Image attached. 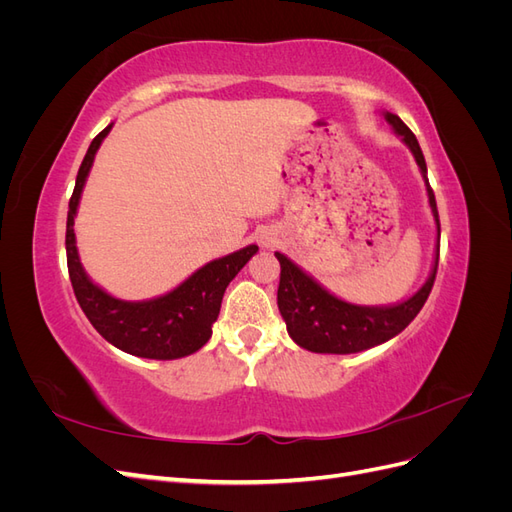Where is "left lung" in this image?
<instances>
[{
	"label": "left lung",
	"instance_id": "8db88e82",
	"mask_svg": "<svg viewBox=\"0 0 512 512\" xmlns=\"http://www.w3.org/2000/svg\"><path fill=\"white\" fill-rule=\"evenodd\" d=\"M384 117L399 136H404L406 145L412 149L416 164L421 166V173L425 177L427 164L414 132L397 115L386 113ZM427 196L438 224L436 267H433L427 284L418 290L414 297H410L408 301L399 305H393V307L350 305L342 299L333 297V294H329L320 284H316L312 277L305 275L284 254L275 252L282 267L280 286H277V307H280V314L286 320V329L294 342L312 352L350 354V352H361V350L389 342L391 337H395L397 333H401L408 327V324L416 318V314L423 309L438 273L440 220H438L436 196H433L429 181H427Z\"/></svg>",
	"mask_w": 512,
	"mask_h": 512
}]
</instances>
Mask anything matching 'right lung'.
<instances>
[{
	"label": "right lung",
	"mask_w": 512,
	"mask_h": 512,
	"mask_svg": "<svg viewBox=\"0 0 512 512\" xmlns=\"http://www.w3.org/2000/svg\"><path fill=\"white\" fill-rule=\"evenodd\" d=\"M108 130L111 126L104 128L91 141L79 175H76V185L68 205L66 258L74 297L89 322L94 324V329L119 350L143 356V359H181V356H188L209 342L211 324L220 314L226 286L243 269L245 262L258 252V245H247L235 254L209 262L173 292L143 303L119 301L96 284H91L81 267L79 254H76L72 226L87 173Z\"/></svg>",
	"instance_id": "1"
}]
</instances>
